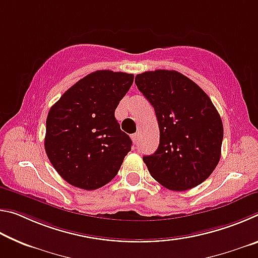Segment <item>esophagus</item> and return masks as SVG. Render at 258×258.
<instances>
[{
  "mask_svg": "<svg viewBox=\"0 0 258 258\" xmlns=\"http://www.w3.org/2000/svg\"><path fill=\"white\" fill-rule=\"evenodd\" d=\"M131 138H132V141H133L134 143H138V140H139V134L135 133V134H133L132 137H131Z\"/></svg>",
  "mask_w": 258,
  "mask_h": 258,
  "instance_id": "34e87169",
  "label": "esophagus"
}]
</instances>
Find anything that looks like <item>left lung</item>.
Instances as JSON below:
<instances>
[{
  "mask_svg": "<svg viewBox=\"0 0 258 258\" xmlns=\"http://www.w3.org/2000/svg\"><path fill=\"white\" fill-rule=\"evenodd\" d=\"M135 84L154 107L159 126L158 149L143 156L151 176L173 191L199 185L221 158L223 124L212 100L176 71L139 74Z\"/></svg>",
  "mask_w": 258,
  "mask_h": 258,
  "instance_id": "8db88e82",
  "label": "left lung"
}]
</instances>
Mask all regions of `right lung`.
Wrapping results in <instances>:
<instances>
[{
	"label": "right lung",
	"instance_id": "right-lung-1",
	"mask_svg": "<svg viewBox=\"0 0 258 258\" xmlns=\"http://www.w3.org/2000/svg\"><path fill=\"white\" fill-rule=\"evenodd\" d=\"M134 75L97 71L83 77L51 107L44 147L59 175L76 187L95 190L117 175L132 140L115 110Z\"/></svg>",
	"mask_w": 258,
	"mask_h": 258
}]
</instances>
